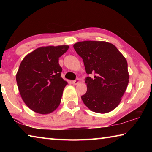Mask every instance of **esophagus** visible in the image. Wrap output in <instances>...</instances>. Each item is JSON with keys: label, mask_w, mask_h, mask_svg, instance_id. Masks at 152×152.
Wrapping results in <instances>:
<instances>
[{"label": "esophagus", "mask_w": 152, "mask_h": 152, "mask_svg": "<svg viewBox=\"0 0 152 152\" xmlns=\"http://www.w3.org/2000/svg\"><path fill=\"white\" fill-rule=\"evenodd\" d=\"M80 82V79L79 78H76L75 80H73L72 81V84L74 85H76V84H78Z\"/></svg>", "instance_id": "esophagus-1"}]
</instances>
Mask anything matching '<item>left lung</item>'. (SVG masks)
I'll use <instances>...</instances> for the list:
<instances>
[{"instance_id": "1", "label": "left lung", "mask_w": 152, "mask_h": 152, "mask_svg": "<svg viewBox=\"0 0 152 152\" xmlns=\"http://www.w3.org/2000/svg\"><path fill=\"white\" fill-rule=\"evenodd\" d=\"M74 48L84 61L86 72L94 74L86 78L87 91L81 99L92 111L107 113L121 101L129 83L127 62L112 43L84 41Z\"/></svg>"}]
</instances>
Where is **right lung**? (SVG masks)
Here are the masks:
<instances>
[{
	"label": "right lung",
	"instance_id": "add662e5",
	"mask_svg": "<svg viewBox=\"0 0 152 152\" xmlns=\"http://www.w3.org/2000/svg\"><path fill=\"white\" fill-rule=\"evenodd\" d=\"M68 48V45L37 48L20 63L16 75L18 88L23 101L34 112L48 114L60 105L68 83L61 77L62 68L58 61Z\"/></svg>",
	"mask_w": 152,
	"mask_h": 152
}]
</instances>
